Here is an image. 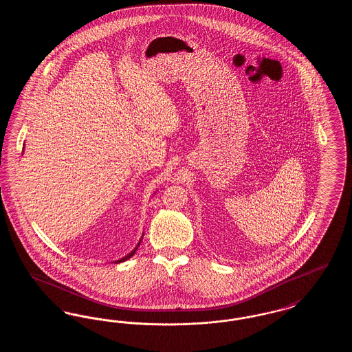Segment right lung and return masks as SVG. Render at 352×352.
Returning a JSON list of instances; mask_svg holds the SVG:
<instances>
[{
  "label": "right lung",
  "instance_id": "obj_1",
  "mask_svg": "<svg viewBox=\"0 0 352 352\" xmlns=\"http://www.w3.org/2000/svg\"><path fill=\"white\" fill-rule=\"evenodd\" d=\"M140 241H141V240H140ZM138 245H140V243H138ZM138 245H137V247H138ZM135 250H137V248H134L133 251L131 252V253H129V254H128V256H125V257H124V258H120V260H118V261H115V263H116V264H118V263H121V261H125V260H128V258H131V257H132V256H133L134 253H135Z\"/></svg>",
  "mask_w": 352,
  "mask_h": 352
}]
</instances>
